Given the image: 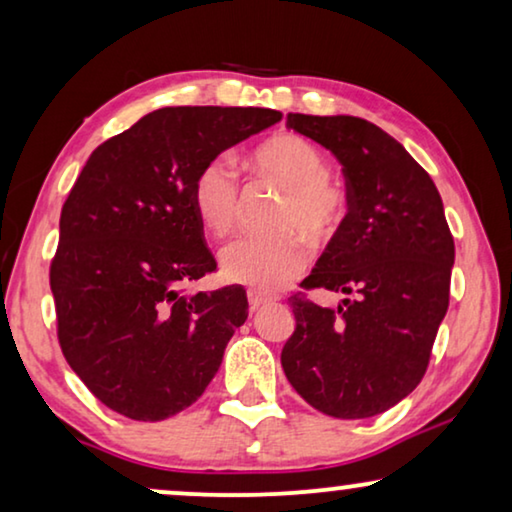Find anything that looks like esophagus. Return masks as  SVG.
<instances>
[{
  "label": "esophagus",
  "instance_id": "1",
  "mask_svg": "<svg viewBox=\"0 0 512 512\" xmlns=\"http://www.w3.org/2000/svg\"><path fill=\"white\" fill-rule=\"evenodd\" d=\"M247 298H249V312L251 314L258 312V310H261V307H265V305L270 303L268 296H261V293H256V291H249Z\"/></svg>",
  "mask_w": 512,
  "mask_h": 512
}]
</instances>
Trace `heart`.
<instances>
[{"label":"heart","mask_w":512,"mask_h":512,"mask_svg":"<svg viewBox=\"0 0 512 512\" xmlns=\"http://www.w3.org/2000/svg\"><path fill=\"white\" fill-rule=\"evenodd\" d=\"M254 163L279 181L286 195L272 214L268 235H242L221 251V272L228 282L275 291L289 284L305 265L300 235L326 242L338 235L347 216V195L328 177V160L298 135H277L258 146ZM191 202L209 233L228 235L240 219V181L228 158H212L193 179Z\"/></svg>","instance_id":"b5f03b06"}]
</instances>
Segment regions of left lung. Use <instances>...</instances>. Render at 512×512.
Here are the masks:
<instances>
[{"instance_id":"obj_1","label":"left lung","mask_w":512,"mask_h":512,"mask_svg":"<svg viewBox=\"0 0 512 512\" xmlns=\"http://www.w3.org/2000/svg\"><path fill=\"white\" fill-rule=\"evenodd\" d=\"M286 125L342 165L345 223L303 286L347 298L335 310L289 300L296 331L282 368L324 415L375 417L422 382L450 305L454 240L443 200L424 167L375 123L289 114Z\"/></svg>"}]
</instances>
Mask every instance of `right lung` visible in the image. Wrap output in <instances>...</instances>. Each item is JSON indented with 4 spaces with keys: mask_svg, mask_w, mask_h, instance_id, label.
Returning a JSON list of instances; mask_svg holds the SVG:
<instances>
[{
    "mask_svg": "<svg viewBox=\"0 0 512 512\" xmlns=\"http://www.w3.org/2000/svg\"><path fill=\"white\" fill-rule=\"evenodd\" d=\"M282 121L275 109L165 107L90 153L51 263L62 354L118 415L160 422L193 405L247 321L237 286L184 293L216 270L191 202L207 160Z\"/></svg>",
    "mask_w": 512,
    "mask_h": 512,
    "instance_id": "right-lung-1",
    "label": "right lung"
}]
</instances>
